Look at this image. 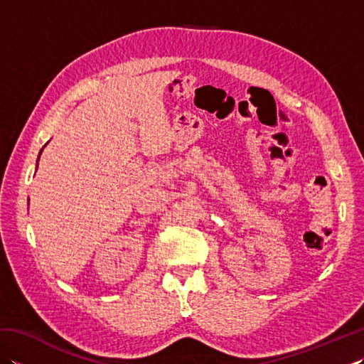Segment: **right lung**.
Segmentation results:
<instances>
[{
  "instance_id": "1",
  "label": "right lung",
  "mask_w": 364,
  "mask_h": 364,
  "mask_svg": "<svg viewBox=\"0 0 364 364\" xmlns=\"http://www.w3.org/2000/svg\"><path fill=\"white\" fill-rule=\"evenodd\" d=\"M42 151H43V149L41 150V153H38V158H41V154H42ZM38 158H37V164H38ZM28 202H29V200H28Z\"/></svg>"
}]
</instances>
